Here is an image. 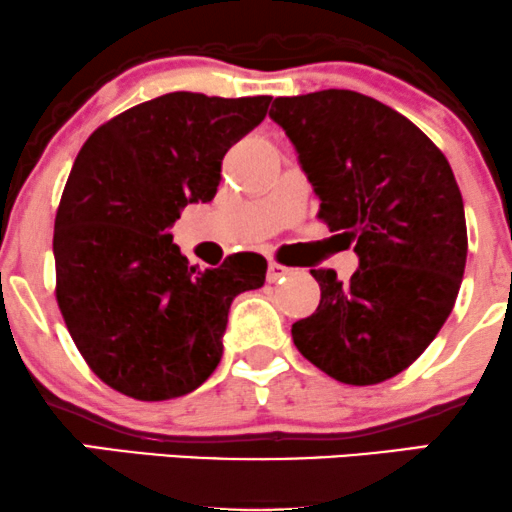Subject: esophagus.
Here are the masks:
<instances>
[{
	"label": "esophagus",
	"mask_w": 512,
	"mask_h": 512,
	"mask_svg": "<svg viewBox=\"0 0 512 512\" xmlns=\"http://www.w3.org/2000/svg\"><path fill=\"white\" fill-rule=\"evenodd\" d=\"M286 274H291L289 267H284V264H279V262H269V267H267L269 284H274V281H279L281 276H286Z\"/></svg>",
	"instance_id": "esophagus-1"
}]
</instances>
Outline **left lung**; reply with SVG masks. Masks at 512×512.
I'll use <instances>...</instances> for the list:
<instances>
[{"label": "left lung", "instance_id": "left-lung-1", "mask_svg": "<svg viewBox=\"0 0 512 512\" xmlns=\"http://www.w3.org/2000/svg\"><path fill=\"white\" fill-rule=\"evenodd\" d=\"M284 127L320 197L330 231L354 245L358 269H310L320 305L291 327L313 366L346 385H378L436 339L460 291L467 223L448 158L414 122L344 88L276 98Z\"/></svg>", "mask_w": 512, "mask_h": 512}]
</instances>
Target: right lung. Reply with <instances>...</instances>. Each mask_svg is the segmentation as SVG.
<instances>
[{
	"mask_svg": "<svg viewBox=\"0 0 512 512\" xmlns=\"http://www.w3.org/2000/svg\"><path fill=\"white\" fill-rule=\"evenodd\" d=\"M269 101L166 93L81 146L55 216V296L88 368L122 395L163 402L197 390L223 356L233 298L264 284L262 255L199 272L168 228L187 204L214 199L223 156Z\"/></svg>",
	"mask_w": 512,
	"mask_h": 512,
	"instance_id": "add662e5",
	"label": "right lung"
}]
</instances>
